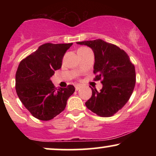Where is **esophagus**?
Here are the masks:
<instances>
[{
    "label": "esophagus",
    "mask_w": 156,
    "mask_h": 156,
    "mask_svg": "<svg viewBox=\"0 0 156 156\" xmlns=\"http://www.w3.org/2000/svg\"><path fill=\"white\" fill-rule=\"evenodd\" d=\"M75 88H76V91H78V90H79L80 88H81V86L79 85V84H77V85L75 86Z\"/></svg>",
    "instance_id": "34e87169"
}]
</instances>
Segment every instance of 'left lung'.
Segmentation results:
<instances>
[{
    "label": "left lung",
    "instance_id": "obj_1",
    "mask_svg": "<svg viewBox=\"0 0 156 156\" xmlns=\"http://www.w3.org/2000/svg\"><path fill=\"white\" fill-rule=\"evenodd\" d=\"M87 45L94 55L95 80L102 79L100 92L92 89V97L86 106L100 117H112L130 99L136 83L134 65L123 50L102 39L78 42Z\"/></svg>",
    "mask_w": 156,
    "mask_h": 156
}]
</instances>
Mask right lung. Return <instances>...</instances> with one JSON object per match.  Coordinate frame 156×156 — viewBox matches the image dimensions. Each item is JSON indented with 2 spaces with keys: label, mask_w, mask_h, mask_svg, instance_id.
I'll return each instance as SVG.
<instances>
[{
  "label": "right lung",
  "mask_w": 156,
  "mask_h": 156,
  "mask_svg": "<svg viewBox=\"0 0 156 156\" xmlns=\"http://www.w3.org/2000/svg\"><path fill=\"white\" fill-rule=\"evenodd\" d=\"M72 44H44L19 64L15 76L16 92L37 119L48 121L59 114L75 92L73 85L55 89L51 80L55 70L62 67L64 55Z\"/></svg>",
  "instance_id": "1"
}]
</instances>
